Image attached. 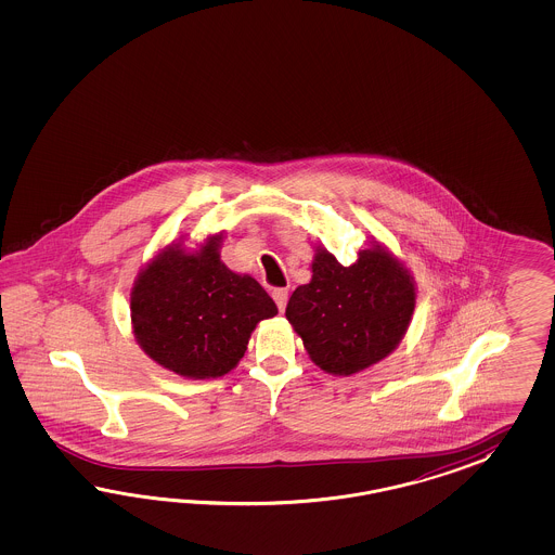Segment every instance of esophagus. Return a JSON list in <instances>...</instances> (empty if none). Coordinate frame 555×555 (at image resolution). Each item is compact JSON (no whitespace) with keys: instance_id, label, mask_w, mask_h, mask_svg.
I'll list each match as a JSON object with an SVG mask.
<instances>
[{"instance_id":"1","label":"esophagus","mask_w":555,"mask_h":555,"mask_svg":"<svg viewBox=\"0 0 555 555\" xmlns=\"http://www.w3.org/2000/svg\"><path fill=\"white\" fill-rule=\"evenodd\" d=\"M272 299L279 305L281 311H285L286 301H288V291L286 288H274L272 291Z\"/></svg>"}]
</instances>
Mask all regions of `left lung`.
<instances>
[{"label": "left lung", "instance_id": "8db88e82", "mask_svg": "<svg viewBox=\"0 0 555 555\" xmlns=\"http://www.w3.org/2000/svg\"><path fill=\"white\" fill-rule=\"evenodd\" d=\"M311 281L297 286L286 320L323 372L352 376L385 360L401 344L415 311V281L380 242L344 267L318 246Z\"/></svg>", "mask_w": 555, "mask_h": 555}]
</instances>
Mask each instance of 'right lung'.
I'll return each mask as SVG.
<instances>
[{
  "label": "right lung",
  "instance_id": "1",
  "mask_svg": "<svg viewBox=\"0 0 555 555\" xmlns=\"http://www.w3.org/2000/svg\"><path fill=\"white\" fill-rule=\"evenodd\" d=\"M209 235L199 250L168 244L152 258L130 293L135 341L163 369L179 376L218 378L237 366L254 327L279 313L250 274L228 269Z\"/></svg>",
  "mask_w": 555,
  "mask_h": 555
}]
</instances>
